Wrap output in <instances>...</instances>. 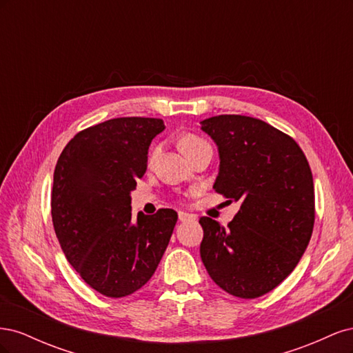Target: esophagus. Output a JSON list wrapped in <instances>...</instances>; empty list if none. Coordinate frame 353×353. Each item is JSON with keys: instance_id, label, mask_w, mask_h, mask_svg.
I'll list each match as a JSON object with an SVG mask.
<instances>
[{"instance_id": "obj_1", "label": "esophagus", "mask_w": 353, "mask_h": 353, "mask_svg": "<svg viewBox=\"0 0 353 353\" xmlns=\"http://www.w3.org/2000/svg\"><path fill=\"white\" fill-rule=\"evenodd\" d=\"M178 219H179L181 222H188V221H196V216L191 215V213L178 212Z\"/></svg>"}]
</instances>
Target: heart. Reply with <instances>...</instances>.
I'll return each instance as SVG.
<instances>
[{
  "label": "heart",
  "mask_w": 353,
  "mask_h": 353,
  "mask_svg": "<svg viewBox=\"0 0 353 353\" xmlns=\"http://www.w3.org/2000/svg\"><path fill=\"white\" fill-rule=\"evenodd\" d=\"M206 145H209V144L205 140H201V138L196 137V135H187L179 143V148L183 150V153L185 156H188L190 153H193V152L199 150V148L206 147Z\"/></svg>",
  "instance_id": "1"
}]
</instances>
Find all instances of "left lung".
<instances>
[{"instance_id": "1", "label": "left lung", "mask_w": 353, "mask_h": 353, "mask_svg": "<svg viewBox=\"0 0 353 353\" xmlns=\"http://www.w3.org/2000/svg\"><path fill=\"white\" fill-rule=\"evenodd\" d=\"M200 123L219 153L213 190L228 201H240L227 228L200 218L203 265L227 293L263 296L292 274L311 240V168L292 137L261 119L221 114Z\"/></svg>"}]
</instances>
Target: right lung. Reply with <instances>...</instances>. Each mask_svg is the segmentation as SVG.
<instances>
[{
  "mask_svg": "<svg viewBox=\"0 0 353 353\" xmlns=\"http://www.w3.org/2000/svg\"><path fill=\"white\" fill-rule=\"evenodd\" d=\"M162 119L117 117L74 135L54 169L51 216L66 259L94 290L132 294L152 279L178 219L131 210V191L147 169Z\"/></svg>",
  "mask_w": 353,
  "mask_h": 353,
  "instance_id": "add662e5",
  "label": "right lung"
}]
</instances>
